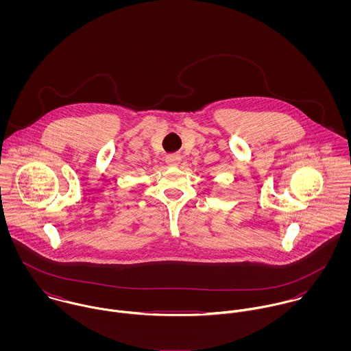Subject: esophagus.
I'll list each match as a JSON object with an SVG mask.
<instances>
[{"instance_id":"obj_1","label":"esophagus","mask_w":351,"mask_h":351,"mask_svg":"<svg viewBox=\"0 0 351 351\" xmlns=\"http://www.w3.org/2000/svg\"><path fill=\"white\" fill-rule=\"evenodd\" d=\"M166 163L171 167H177L181 163V156L180 155H167L166 156Z\"/></svg>"}]
</instances>
